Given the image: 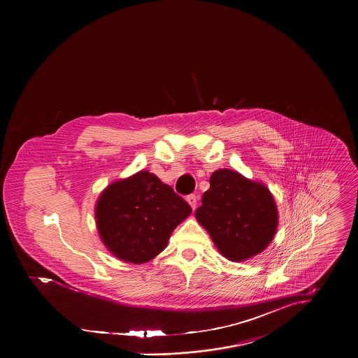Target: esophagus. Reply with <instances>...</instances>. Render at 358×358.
<instances>
[{"mask_svg": "<svg viewBox=\"0 0 358 358\" xmlns=\"http://www.w3.org/2000/svg\"><path fill=\"white\" fill-rule=\"evenodd\" d=\"M186 201H187L189 205L193 208V210L196 209V206H197V197H196L194 194H190V196H187V197H186Z\"/></svg>", "mask_w": 358, "mask_h": 358, "instance_id": "obj_1", "label": "esophagus"}]
</instances>
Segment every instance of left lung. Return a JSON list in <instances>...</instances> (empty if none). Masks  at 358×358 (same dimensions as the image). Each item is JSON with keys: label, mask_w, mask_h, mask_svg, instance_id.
I'll list each match as a JSON object with an SVG mask.
<instances>
[{"label": "left lung", "mask_w": 358, "mask_h": 358, "mask_svg": "<svg viewBox=\"0 0 358 358\" xmlns=\"http://www.w3.org/2000/svg\"><path fill=\"white\" fill-rule=\"evenodd\" d=\"M196 217L217 251L231 262H243L266 250L278 226L277 205L270 190L231 169L210 175Z\"/></svg>", "instance_id": "1"}]
</instances>
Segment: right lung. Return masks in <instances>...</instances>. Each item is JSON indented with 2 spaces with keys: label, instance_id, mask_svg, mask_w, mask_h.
Returning a JSON list of instances; mask_svg holds the SVG:
<instances>
[{
  "label": "right lung",
  "instance_id": "add662e5",
  "mask_svg": "<svg viewBox=\"0 0 358 358\" xmlns=\"http://www.w3.org/2000/svg\"><path fill=\"white\" fill-rule=\"evenodd\" d=\"M190 213V205L149 171L108 185L95 208L106 248L136 264L162 252L175 227Z\"/></svg>",
  "mask_w": 358,
  "mask_h": 358
}]
</instances>
